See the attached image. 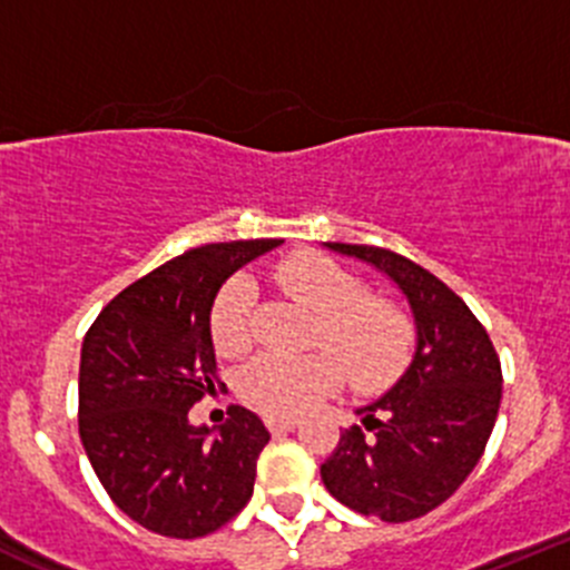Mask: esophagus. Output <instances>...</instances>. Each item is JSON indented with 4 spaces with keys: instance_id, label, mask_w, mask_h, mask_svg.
<instances>
[{
    "instance_id": "esophagus-1",
    "label": "esophagus",
    "mask_w": 570,
    "mask_h": 570,
    "mask_svg": "<svg viewBox=\"0 0 570 570\" xmlns=\"http://www.w3.org/2000/svg\"><path fill=\"white\" fill-rule=\"evenodd\" d=\"M267 429L269 432H292L297 429V420L295 417H267Z\"/></svg>"
}]
</instances>
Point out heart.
Listing matches in <instances>:
<instances>
[{"mask_svg":"<svg viewBox=\"0 0 570 570\" xmlns=\"http://www.w3.org/2000/svg\"><path fill=\"white\" fill-rule=\"evenodd\" d=\"M273 278L320 312L317 340L331 351L250 358L236 375V392L247 406L269 417H292L340 390L345 375L358 390H381L403 373L414 345L409 317L395 303L364 295L362 281L334 258L295 253L275 267ZM253 306L256 289L245 275L230 278L217 295L212 334L223 356H239L250 347Z\"/></svg>","mask_w":570,"mask_h":570,"instance_id":"b5f03b06","label":"heart"}]
</instances>
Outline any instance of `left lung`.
I'll list each match as a JSON object with an SVG mask.
<instances>
[{
  "label": "left lung",
  "mask_w": 570,
  "mask_h": 570,
  "mask_svg": "<svg viewBox=\"0 0 570 570\" xmlns=\"http://www.w3.org/2000/svg\"><path fill=\"white\" fill-rule=\"evenodd\" d=\"M323 247L384 273L406 297L414 353L401 379L367 406L320 465L340 504L386 523L432 512L482 460L501 403V362L462 297L429 269L384 247Z\"/></svg>",
  "instance_id": "8db88e82"
}]
</instances>
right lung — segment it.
<instances>
[{
    "instance_id": "obj_1",
    "label": "right lung",
    "mask_w": 570,
    "mask_h": 570,
    "mask_svg": "<svg viewBox=\"0 0 570 570\" xmlns=\"http://www.w3.org/2000/svg\"><path fill=\"white\" fill-rule=\"evenodd\" d=\"M284 239L186 250L99 312L80 351V440L114 504L164 538H203L250 501L269 432L245 406L223 425L189 409L214 392L212 308L225 281Z\"/></svg>"
}]
</instances>
